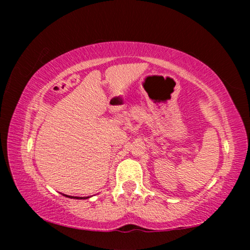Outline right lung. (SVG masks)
I'll return each mask as SVG.
<instances>
[{"instance_id": "add662e5", "label": "right lung", "mask_w": 250, "mask_h": 250, "mask_svg": "<svg viewBox=\"0 0 250 250\" xmlns=\"http://www.w3.org/2000/svg\"><path fill=\"white\" fill-rule=\"evenodd\" d=\"M62 195L66 196V197H69V198H75V200H87V198H89V196H86V197H78V196H69V195H66V194H62Z\"/></svg>"}]
</instances>
